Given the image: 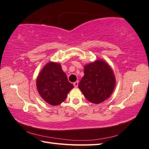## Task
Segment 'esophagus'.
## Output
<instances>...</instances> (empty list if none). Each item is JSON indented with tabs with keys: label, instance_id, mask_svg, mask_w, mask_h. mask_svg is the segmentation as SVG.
Returning <instances> with one entry per match:
<instances>
[{
	"label": "esophagus",
	"instance_id": "34e87169",
	"mask_svg": "<svg viewBox=\"0 0 149 149\" xmlns=\"http://www.w3.org/2000/svg\"><path fill=\"white\" fill-rule=\"evenodd\" d=\"M78 84H79L78 81H75V82L74 83V87H75V88H77V87L78 86Z\"/></svg>",
	"mask_w": 149,
	"mask_h": 149
}]
</instances>
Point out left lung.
<instances>
[{"label": "left lung", "mask_w": 149, "mask_h": 149, "mask_svg": "<svg viewBox=\"0 0 149 149\" xmlns=\"http://www.w3.org/2000/svg\"><path fill=\"white\" fill-rule=\"evenodd\" d=\"M84 68V76L79 84V88L92 103L104 101L112 94L116 85L112 68L101 59L85 65Z\"/></svg>", "instance_id": "8db88e82"}]
</instances>
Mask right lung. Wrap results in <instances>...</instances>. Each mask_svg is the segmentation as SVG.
Listing matches in <instances>:
<instances>
[{
	"label": "right lung",
	"instance_id": "right-lung-1",
	"mask_svg": "<svg viewBox=\"0 0 149 149\" xmlns=\"http://www.w3.org/2000/svg\"><path fill=\"white\" fill-rule=\"evenodd\" d=\"M39 95L51 105H59L66 100L74 85L68 81L60 64L49 62L44 66L37 79Z\"/></svg>",
	"mask_w": 149,
	"mask_h": 149
}]
</instances>
